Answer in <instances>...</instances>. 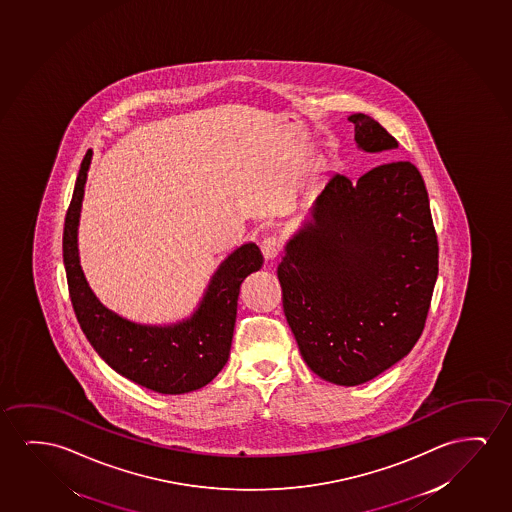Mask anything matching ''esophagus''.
Wrapping results in <instances>:
<instances>
[{"mask_svg": "<svg viewBox=\"0 0 512 512\" xmlns=\"http://www.w3.org/2000/svg\"><path fill=\"white\" fill-rule=\"evenodd\" d=\"M282 251V240L279 237L263 238L261 242V252L267 260H274Z\"/></svg>", "mask_w": 512, "mask_h": 512, "instance_id": "obj_1", "label": "esophagus"}]
</instances>
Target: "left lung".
<instances>
[{"instance_id": "8db88e82", "label": "left lung", "mask_w": 512, "mask_h": 512, "mask_svg": "<svg viewBox=\"0 0 512 512\" xmlns=\"http://www.w3.org/2000/svg\"><path fill=\"white\" fill-rule=\"evenodd\" d=\"M349 121L363 151L398 147L372 117ZM277 275L284 314L314 374L358 386L393 367L425 330L439 275V242L418 168L391 161L356 182L333 173L312 221L286 245Z\"/></svg>"}]
</instances>
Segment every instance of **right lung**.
Listing matches in <instances>:
<instances>
[{"mask_svg": "<svg viewBox=\"0 0 512 512\" xmlns=\"http://www.w3.org/2000/svg\"><path fill=\"white\" fill-rule=\"evenodd\" d=\"M93 151L80 163L72 202L66 210L63 260L73 310L94 351L116 372L144 388L180 395L209 384L230 356L240 284L260 270L263 256L245 244L219 265L191 319L172 326H142L105 309L87 286L77 251V226Z\"/></svg>", "mask_w": 512, "mask_h": 512, "instance_id": "right-lung-1", "label": "right lung"}]
</instances>
